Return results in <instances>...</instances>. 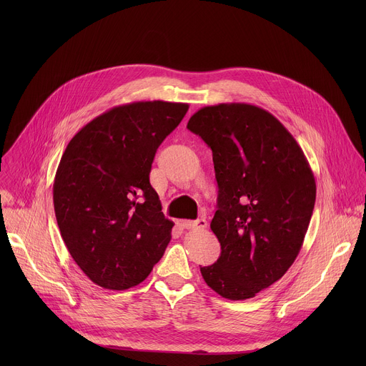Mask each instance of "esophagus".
Returning <instances> with one entry per match:
<instances>
[{
	"mask_svg": "<svg viewBox=\"0 0 366 366\" xmlns=\"http://www.w3.org/2000/svg\"><path fill=\"white\" fill-rule=\"evenodd\" d=\"M182 226L185 229H191V230H204L207 227V220L205 219H198V220H194V222H182Z\"/></svg>",
	"mask_w": 366,
	"mask_h": 366,
	"instance_id": "esophagus-1",
	"label": "esophagus"
}]
</instances>
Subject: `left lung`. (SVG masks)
Masks as SVG:
<instances>
[{"mask_svg": "<svg viewBox=\"0 0 366 366\" xmlns=\"http://www.w3.org/2000/svg\"><path fill=\"white\" fill-rule=\"evenodd\" d=\"M187 129L212 149L219 185L210 227L222 253L201 275L224 298H252L300 253L315 210V175L280 120L250 104L204 107Z\"/></svg>", "mask_w": 366, "mask_h": 366, "instance_id": "1", "label": "left lung"}]
</instances>
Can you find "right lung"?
I'll return each mask as SVG.
<instances>
[{"mask_svg":"<svg viewBox=\"0 0 366 366\" xmlns=\"http://www.w3.org/2000/svg\"><path fill=\"white\" fill-rule=\"evenodd\" d=\"M188 104L137 101L84 126L68 143L54 184L61 236L82 272L107 290L147 278L171 240L149 174L154 153Z\"/></svg>","mask_w":366,"mask_h":366,"instance_id":"add662e5","label":"right lung"}]
</instances>
